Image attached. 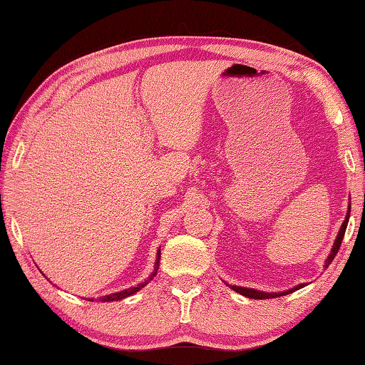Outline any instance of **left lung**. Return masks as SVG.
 <instances>
[{
	"label": "left lung",
	"mask_w": 365,
	"mask_h": 365,
	"mask_svg": "<svg viewBox=\"0 0 365 365\" xmlns=\"http://www.w3.org/2000/svg\"><path fill=\"white\" fill-rule=\"evenodd\" d=\"M349 214H351V201H349L348 212H346V217H344L343 225H341V228H339V232H338V235H336L335 243H333L331 252H330L329 257H327V261H325V269L329 267V265L331 264V261H333V259H335L336 252H338V250H339V246H341L344 232H346V227H348ZM227 285H228V283H227ZM228 287H230V288L233 289V292H237V293H240V294L246 296V298H251V299H270V298H279V296H285V294L293 293V292H296V289L306 287V283H301V285H296L294 288L287 289V292H282V293H265V292H259V289H255V288H245V287H237V285H228Z\"/></svg>",
	"instance_id": "1"
}]
</instances>
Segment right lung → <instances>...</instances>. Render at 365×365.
<instances>
[{"label":"right lung","instance_id":"obj_1","mask_svg":"<svg viewBox=\"0 0 365 365\" xmlns=\"http://www.w3.org/2000/svg\"><path fill=\"white\" fill-rule=\"evenodd\" d=\"M159 259H160V250H158V259H156V265H154V270L151 272V275L148 277V279H146L145 282L138 283L137 287H132V288L122 289V292H119V293H113V294H106V296H103V298H100V301H103V302H108V301H119V299L127 298V296H132V294H135L137 292H140V289L143 288L148 282L153 280V277L156 275V272H158V269H159ZM88 301H93V299H88Z\"/></svg>","mask_w":365,"mask_h":365}]
</instances>
